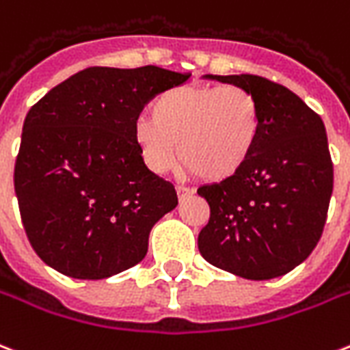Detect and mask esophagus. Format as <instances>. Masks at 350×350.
Wrapping results in <instances>:
<instances>
[{"label": "esophagus", "mask_w": 350, "mask_h": 350, "mask_svg": "<svg viewBox=\"0 0 350 350\" xmlns=\"http://www.w3.org/2000/svg\"><path fill=\"white\" fill-rule=\"evenodd\" d=\"M176 193H178V198L185 200L187 196H193L194 189L193 187H185V185H178L176 187Z\"/></svg>", "instance_id": "esophagus-1"}]
</instances>
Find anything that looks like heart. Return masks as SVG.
<instances>
[{
	"label": "heart",
	"mask_w": 350,
	"mask_h": 350,
	"mask_svg": "<svg viewBox=\"0 0 350 350\" xmlns=\"http://www.w3.org/2000/svg\"><path fill=\"white\" fill-rule=\"evenodd\" d=\"M260 108L242 86H178L159 93L133 139L152 172L165 174L180 157L187 172L222 181L239 172L257 146Z\"/></svg>",
	"instance_id": "obj_1"
}]
</instances>
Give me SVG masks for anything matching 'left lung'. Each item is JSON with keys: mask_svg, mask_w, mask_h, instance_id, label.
<instances>
[{"mask_svg": "<svg viewBox=\"0 0 350 350\" xmlns=\"http://www.w3.org/2000/svg\"><path fill=\"white\" fill-rule=\"evenodd\" d=\"M242 86L260 108V133L234 176L198 189L209 222L202 257L220 270L264 281L299 266L321 239L334 169L321 117L293 92L258 75H205Z\"/></svg>", "mask_w": 350, "mask_h": 350, "instance_id": "obj_1", "label": "left lung"}]
</instances>
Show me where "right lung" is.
<instances>
[{
	"label": "right lung",
	"instance_id": "right-lung-1",
	"mask_svg": "<svg viewBox=\"0 0 350 350\" xmlns=\"http://www.w3.org/2000/svg\"><path fill=\"white\" fill-rule=\"evenodd\" d=\"M191 73L156 66L88 68L45 93L23 122L14 191L27 239L73 279H106L141 262L176 189L143 161L133 126L157 93Z\"/></svg>",
	"mask_w": 350,
	"mask_h": 350
}]
</instances>
